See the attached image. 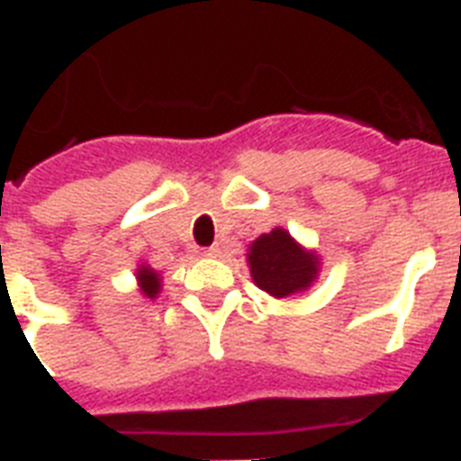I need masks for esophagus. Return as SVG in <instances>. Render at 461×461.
<instances>
[{
  "label": "esophagus",
  "instance_id": "esophagus-1",
  "mask_svg": "<svg viewBox=\"0 0 461 461\" xmlns=\"http://www.w3.org/2000/svg\"><path fill=\"white\" fill-rule=\"evenodd\" d=\"M219 254H221V247L219 245H212L204 249V257H219Z\"/></svg>",
  "mask_w": 461,
  "mask_h": 461
}]
</instances>
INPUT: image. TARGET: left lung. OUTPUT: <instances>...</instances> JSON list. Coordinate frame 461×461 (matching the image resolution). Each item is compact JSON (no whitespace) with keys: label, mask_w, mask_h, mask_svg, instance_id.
Here are the masks:
<instances>
[{"label":"left lung","mask_w":461,"mask_h":461,"mask_svg":"<svg viewBox=\"0 0 461 461\" xmlns=\"http://www.w3.org/2000/svg\"><path fill=\"white\" fill-rule=\"evenodd\" d=\"M247 264L258 290L285 299L308 290L321 271V258L303 249L285 228H273L249 245Z\"/></svg>","instance_id":"1"}]
</instances>
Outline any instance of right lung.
<instances>
[{
    "label": "right lung",
    "mask_w": 461,
    "mask_h": 461,
    "mask_svg": "<svg viewBox=\"0 0 461 461\" xmlns=\"http://www.w3.org/2000/svg\"><path fill=\"white\" fill-rule=\"evenodd\" d=\"M136 277H139L140 292L148 296V299H155L159 294V273H155L150 266H139V271H136Z\"/></svg>",
    "instance_id": "1"
}]
</instances>
